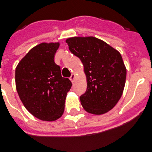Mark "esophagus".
<instances>
[{
	"mask_svg": "<svg viewBox=\"0 0 152 152\" xmlns=\"http://www.w3.org/2000/svg\"><path fill=\"white\" fill-rule=\"evenodd\" d=\"M74 79H75V74H72V76L70 77V80H71V81L72 83L74 81Z\"/></svg>",
	"mask_w": 152,
	"mask_h": 152,
	"instance_id": "obj_1",
	"label": "esophagus"
}]
</instances>
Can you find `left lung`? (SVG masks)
<instances>
[{
  "mask_svg": "<svg viewBox=\"0 0 152 152\" xmlns=\"http://www.w3.org/2000/svg\"><path fill=\"white\" fill-rule=\"evenodd\" d=\"M69 50L84 65L87 89L80 96L86 112L104 114L114 107L124 90L126 68L121 53L109 45L93 37H72Z\"/></svg>",
  "mask_w": 152,
  "mask_h": 152,
  "instance_id": "left-lung-1",
  "label": "left lung"
}]
</instances>
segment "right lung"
<instances>
[{"label": "right lung", "mask_w": 152, "mask_h": 152, "mask_svg": "<svg viewBox=\"0 0 152 152\" xmlns=\"http://www.w3.org/2000/svg\"><path fill=\"white\" fill-rule=\"evenodd\" d=\"M59 43H41L28 52L15 70V83L23 105L35 117L53 121L62 116L72 84L54 63Z\"/></svg>", "instance_id": "add662e5"}]
</instances>
